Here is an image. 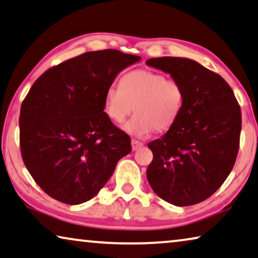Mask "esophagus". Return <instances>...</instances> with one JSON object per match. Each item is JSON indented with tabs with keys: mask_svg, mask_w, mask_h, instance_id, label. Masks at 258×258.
<instances>
[{
	"mask_svg": "<svg viewBox=\"0 0 258 258\" xmlns=\"http://www.w3.org/2000/svg\"><path fill=\"white\" fill-rule=\"evenodd\" d=\"M131 145H132V150L136 151L138 149H140L142 146H144V144L140 141H137V140H132V142H131Z\"/></svg>",
	"mask_w": 258,
	"mask_h": 258,
	"instance_id": "1",
	"label": "esophagus"
}]
</instances>
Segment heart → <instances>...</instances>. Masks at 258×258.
Returning <instances> with one entry per match:
<instances>
[{"label":"heart","mask_w":258,"mask_h":258,"mask_svg":"<svg viewBox=\"0 0 258 258\" xmlns=\"http://www.w3.org/2000/svg\"><path fill=\"white\" fill-rule=\"evenodd\" d=\"M185 92L178 80L166 79L151 70H133L121 77L119 87L109 86L104 93L103 111L113 122H121L133 111L137 113L121 125L134 138H146L155 130L172 127L180 116Z\"/></svg>","instance_id":"1"}]
</instances>
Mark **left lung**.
<instances>
[{"label":"left lung","mask_w":258,"mask_h":258,"mask_svg":"<svg viewBox=\"0 0 258 258\" xmlns=\"http://www.w3.org/2000/svg\"><path fill=\"white\" fill-rule=\"evenodd\" d=\"M146 64L169 73L185 92L177 121L161 139L148 144L154 158L147 179L164 201L193 206L210 198L234 166L240 105L222 77L193 59L166 56Z\"/></svg>","instance_id":"left-lung-1"}]
</instances>
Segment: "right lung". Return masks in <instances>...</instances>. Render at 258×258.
Wrapping results in <instances>:
<instances>
[{"label":"right lung","mask_w":258,"mask_h":258,"mask_svg":"<svg viewBox=\"0 0 258 258\" xmlns=\"http://www.w3.org/2000/svg\"><path fill=\"white\" fill-rule=\"evenodd\" d=\"M140 56L88 51L49 69L20 109L22 157L34 181L57 201L93 199L131 153V139L103 111L104 93Z\"/></svg>","instance_id":"right-lung-1"}]
</instances>
